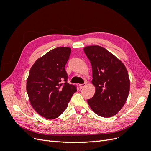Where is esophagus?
Wrapping results in <instances>:
<instances>
[{
	"instance_id": "obj_1",
	"label": "esophagus",
	"mask_w": 151,
	"mask_h": 151,
	"mask_svg": "<svg viewBox=\"0 0 151 151\" xmlns=\"http://www.w3.org/2000/svg\"><path fill=\"white\" fill-rule=\"evenodd\" d=\"M79 88H80L81 89H82V88H84V87L86 86V83H84V84H79Z\"/></svg>"
}]
</instances>
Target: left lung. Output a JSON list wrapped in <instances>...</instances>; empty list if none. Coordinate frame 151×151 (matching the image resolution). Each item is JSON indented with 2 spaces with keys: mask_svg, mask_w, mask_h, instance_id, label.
I'll return each mask as SVG.
<instances>
[{
  "mask_svg": "<svg viewBox=\"0 0 151 151\" xmlns=\"http://www.w3.org/2000/svg\"><path fill=\"white\" fill-rule=\"evenodd\" d=\"M84 52L92 65V84L96 89L88 103L98 115L111 117L122 108L129 94L127 68L117 57L98 45L86 47Z\"/></svg>",
  "mask_w": 151,
  "mask_h": 151,
  "instance_id": "left-lung-1",
  "label": "left lung"
}]
</instances>
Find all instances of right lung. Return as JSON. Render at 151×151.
Returning a JSON list of instances; mask_svg holds the SVG:
<instances>
[{"label": "right lung", "mask_w": 151, "mask_h": 151, "mask_svg": "<svg viewBox=\"0 0 151 151\" xmlns=\"http://www.w3.org/2000/svg\"><path fill=\"white\" fill-rule=\"evenodd\" d=\"M71 48L57 47L38 58L29 70L26 91L32 107L40 116L55 119L65 111L74 85L67 83L65 66Z\"/></svg>", "instance_id": "right-lung-1"}]
</instances>
